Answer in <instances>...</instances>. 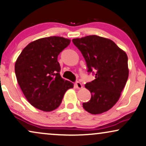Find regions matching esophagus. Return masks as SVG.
Returning <instances> with one entry per match:
<instances>
[{
    "label": "esophagus",
    "instance_id": "obj_1",
    "mask_svg": "<svg viewBox=\"0 0 146 146\" xmlns=\"http://www.w3.org/2000/svg\"><path fill=\"white\" fill-rule=\"evenodd\" d=\"M75 86L77 89H82L83 88V86H82V84L80 82H79V81H77V82L75 83Z\"/></svg>",
    "mask_w": 146,
    "mask_h": 146
}]
</instances>
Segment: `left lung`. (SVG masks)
<instances>
[{"mask_svg":"<svg viewBox=\"0 0 146 146\" xmlns=\"http://www.w3.org/2000/svg\"><path fill=\"white\" fill-rule=\"evenodd\" d=\"M81 52L88 72L96 70V79L85 85L91 98L83 108L91 114L110 110L118 102L129 76L127 56L115 42L98 35L73 38Z\"/></svg>","mask_w":146,"mask_h":146,"instance_id":"1","label":"left lung"}]
</instances>
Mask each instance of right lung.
Instances as JSON below:
<instances>
[{
  "label": "right lung",
  "mask_w": 146,
  "mask_h": 146,
  "mask_svg": "<svg viewBox=\"0 0 146 146\" xmlns=\"http://www.w3.org/2000/svg\"><path fill=\"white\" fill-rule=\"evenodd\" d=\"M71 40L48 36L31 42L17 58L15 71L18 83L27 101L43 111L60 106L64 94L73 83L60 75L58 55Z\"/></svg>",
  "instance_id": "add662e5"
}]
</instances>
